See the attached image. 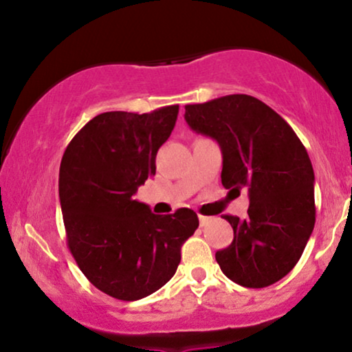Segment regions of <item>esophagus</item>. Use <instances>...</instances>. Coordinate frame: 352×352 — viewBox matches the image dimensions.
Instances as JSON below:
<instances>
[{
  "label": "esophagus",
  "mask_w": 352,
  "mask_h": 352,
  "mask_svg": "<svg viewBox=\"0 0 352 352\" xmlns=\"http://www.w3.org/2000/svg\"><path fill=\"white\" fill-rule=\"evenodd\" d=\"M212 220L210 217H204V215H199V221H200V227H205V225H208V221Z\"/></svg>",
  "instance_id": "1"
}]
</instances>
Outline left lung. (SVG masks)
I'll return each mask as SVG.
<instances>
[{"mask_svg":"<svg viewBox=\"0 0 352 352\" xmlns=\"http://www.w3.org/2000/svg\"><path fill=\"white\" fill-rule=\"evenodd\" d=\"M185 120L220 145L223 187L248 188V217L223 215L233 241L215 253L221 272L245 288L280 281L301 258L316 220L305 145L280 114L246 94L188 104Z\"/></svg>","mask_w":352,"mask_h":352,"instance_id":"left-lung-1","label":"left lung"}]
</instances>
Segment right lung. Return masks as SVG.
Returning a JSON list of instances; mask_svg holds the SVG:
<instances>
[{
    "instance_id": "right-lung-1",
    "label": "right lung",
    "mask_w": 352,
    "mask_h": 352,
    "mask_svg": "<svg viewBox=\"0 0 352 352\" xmlns=\"http://www.w3.org/2000/svg\"><path fill=\"white\" fill-rule=\"evenodd\" d=\"M177 116L179 106L104 112L80 129L60 160L67 246L84 276L117 300L135 301L162 288L177 272L182 245L199 228L193 210L155 215L134 200L155 175V155Z\"/></svg>"
}]
</instances>
